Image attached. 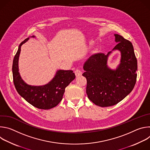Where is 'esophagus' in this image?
<instances>
[{
    "label": "esophagus",
    "instance_id": "1",
    "mask_svg": "<svg viewBox=\"0 0 150 150\" xmlns=\"http://www.w3.org/2000/svg\"><path fill=\"white\" fill-rule=\"evenodd\" d=\"M82 71L80 69H76L75 71V74L76 75V76H81L82 75Z\"/></svg>",
    "mask_w": 150,
    "mask_h": 150
}]
</instances>
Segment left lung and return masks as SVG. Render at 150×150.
I'll return each instance as SVG.
<instances>
[{"mask_svg":"<svg viewBox=\"0 0 150 150\" xmlns=\"http://www.w3.org/2000/svg\"><path fill=\"white\" fill-rule=\"evenodd\" d=\"M118 44L113 50L121 52L120 63L116 70L107 65L108 54H92L83 65L82 74L87 79L86 93L88 98L100 107L114 105L129 94L137 81V60L131 42L122 36L115 34Z\"/></svg>","mask_w":150,"mask_h":150,"instance_id":"1","label":"left lung"}]
</instances>
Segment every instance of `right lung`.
Segmentation results:
<instances>
[{"instance_id": "1", "label": "right lung", "mask_w": 150, "mask_h": 150, "mask_svg": "<svg viewBox=\"0 0 150 150\" xmlns=\"http://www.w3.org/2000/svg\"><path fill=\"white\" fill-rule=\"evenodd\" d=\"M28 38L21 42L13 60L14 85L18 94L35 108L43 110L50 109L62 101L65 88L75 78V75L71 70H59L50 82L42 86H31L25 83L18 72V59L21 46Z\"/></svg>"}]
</instances>
